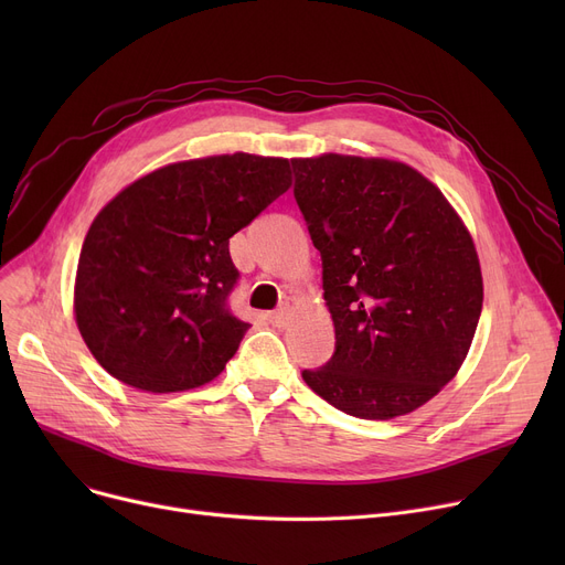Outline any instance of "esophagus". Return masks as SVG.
Returning <instances> with one entry per match:
<instances>
[{"label": "esophagus", "mask_w": 565, "mask_h": 565, "mask_svg": "<svg viewBox=\"0 0 565 565\" xmlns=\"http://www.w3.org/2000/svg\"><path fill=\"white\" fill-rule=\"evenodd\" d=\"M290 320V307L288 305H281L277 311L270 313V322L275 324V328H286Z\"/></svg>", "instance_id": "34e87169"}]
</instances>
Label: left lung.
Masks as SVG:
<instances>
[{
  "label": "left lung",
  "instance_id": "8db88e82",
  "mask_svg": "<svg viewBox=\"0 0 565 565\" xmlns=\"http://www.w3.org/2000/svg\"><path fill=\"white\" fill-rule=\"evenodd\" d=\"M290 164L337 332L330 362L305 369V382L360 419L422 407L458 373L481 318L469 231L403 162L328 153Z\"/></svg>",
  "mask_w": 565,
  "mask_h": 565
}]
</instances>
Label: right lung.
<instances>
[{"mask_svg":"<svg viewBox=\"0 0 565 565\" xmlns=\"http://www.w3.org/2000/svg\"><path fill=\"white\" fill-rule=\"evenodd\" d=\"M288 188V160L233 153L162 167L114 196L75 279V320L98 364L153 394L215 380L249 330L228 309L241 279L228 237Z\"/></svg>","mask_w":565,"mask_h":565,"instance_id":"1","label":"right lung"}]
</instances>
